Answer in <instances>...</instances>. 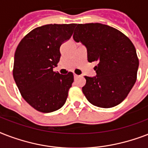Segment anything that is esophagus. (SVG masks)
Instances as JSON below:
<instances>
[{
  "label": "esophagus",
  "instance_id": "34e87169",
  "mask_svg": "<svg viewBox=\"0 0 148 148\" xmlns=\"http://www.w3.org/2000/svg\"><path fill=\"white\" fill-rule=\"evenodd\" d=\"M74 79H76V78H77V77H78L79 75H77V74H74Z\"/></svg>",
  "mask_w": 148,
  "mask_h": 148
}]
</instances>
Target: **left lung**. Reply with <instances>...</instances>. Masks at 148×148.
I'll return each mask as SVG.
<instances>
[{
    "mask_svg": "<svg viewBox=\"0 0 148 148\" xmlns=\"http://www.w3.org/2000/svg\"><path fill=\"white\" fill-rule=\"evenodd\" d=\"M74 40L88 51V60L96 62L97 75L84 76L82 91L93 105L110 108L126 98L137 80L139 60L133 43L112 27L99 24H76Z\"/></svg>",
    "mask_w": 148,
    "mask_h": 148,
    "instance_id": "left-lung-1",
    "label": "left lung"
}]
</instances>
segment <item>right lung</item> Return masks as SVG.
Returning <instances> with one entry per match:
<instances>
[{
	"mask_svg": "<svg viewBox=\"0 0 148 148\" xmlns=\"http://www.w3.org/2000/svg\"><path fill=\"white\" fill-rule=\"evenodd\" d=\"M76 24H47L29 32L14 53L13 76L23 98L35 110L53 112L66 102L74 82L72 72L53 71L60 58V45L71 38Z\"/></svg>",
	"mask_w": 148,
	"mask_h": 148,
	"instance_id": "obj_1",
	"label": "right lung"
}]
</instances>
